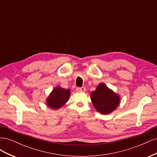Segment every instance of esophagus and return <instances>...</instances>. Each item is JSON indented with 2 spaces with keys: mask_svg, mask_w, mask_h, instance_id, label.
Wrapping results in <instances>:
<instances>
[{
  "mask_svg": "<svg viewBox=\"0 0 157 157\" xmlns=\"http://www.w3.org/2000/svg\"><path fill=\"white\" fill-rule=\"evenodd\" d=\"M76 90H77V92H83L85 91V90H86V88H85L84 87L77 88V89H76Z\"/></svg>",
  "mask_w": 157,
  "mask_h": 157,
  "instance_id": "esophagus-1",
  "label": "esophagus"
}]
</instances>
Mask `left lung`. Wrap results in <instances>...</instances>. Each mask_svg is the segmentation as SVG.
<instances>
[{
  "label": "left lung",
  "mask_w": 157,
  "mask_h": 157,
  "mask_svg": "<svg viewBox=\"0 0 157 157\" xmlns=\"http://www.w3.org/2000/svg\"><path fill=\"white\" fill-rule=\"evenodd\" d=\"M94 107L102 115L112 113L120 104V96L109 88L104 83H100L90 95Z\"/></svg>",
  "instance_id": "obj_1"
}]
</instances>
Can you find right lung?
I'll return each instance as SVG.
<instances>
[{
  "label": "right lung",
  "mask_w": 157,
  "mask_h": 157,
  "mask_svg": "<svg viewBox=\"0 0 157 157\" xmlns=\"http://www.w3.org/2000/svg\"><path fill=\"white\" fill-rule=\"evenodd\" d=\"M70 90H66L59 86H56L47 98L46 102L47 105L52 109L57 110L63 106L69 100Z\"/></svg>",
  "instance_id": "obj_1"
}]
</instances>
